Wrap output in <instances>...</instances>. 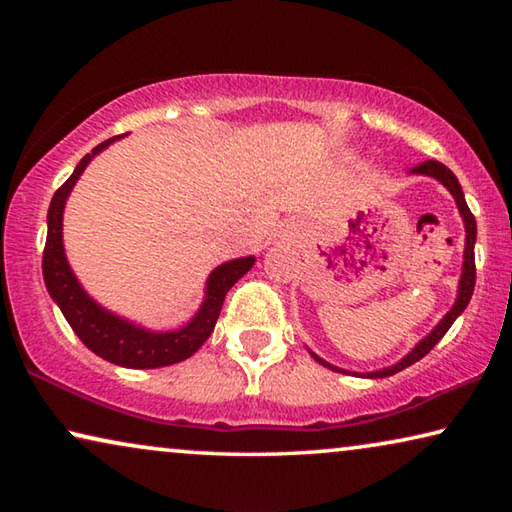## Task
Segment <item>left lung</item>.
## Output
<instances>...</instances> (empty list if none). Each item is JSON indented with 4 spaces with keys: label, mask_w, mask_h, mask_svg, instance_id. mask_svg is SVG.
Returning <instances> with one entry per match:
<instances>
[{
    "label": "left lung",
    "mask_w": 512,
    "mask_h": 512,
    "mask_svg": "<svg viewBox=\"0 0 512 512\" xmlns=\"http://www.w3.org/2000/svg\"><path fill=\"white\" fill-rule=\"evenodd\" d=\"M413 173H422V176H431V178H436V180H440V183H443L449 192H452V196L456 198V205H458V210H461V216H463V221H465V232H467V237H465V262H463V275H461V282H458V298H456V302H454V307L449 309V314L440 320V323L433 327V332L427 336V339H422L418 345H415V348L406 354V357L400 361V363H395V366H391V368H384V370H375V372H368V377L370 379H377V377H391V375H395V372H400V370H404V368H409L411 363H415V361H420L424 354H429L431 350H433V345H436L440 339H443V336L447 334V329L452 327V323L454 320L463 314V309L470 305V298H472V293H474V282H476V266H474V241H476V221H474V214L470 212V207H467V203H465V196H463V189H461V185H458V178L454 176L452 171H449L443 162H436V160H427V162H422V164H418V167H413L411 169ZM311 357H314L320 366H325V368H329V370H339V372H345V370H341V368H336V366H329L327 361H323L320 357H316L314 352H311Z\"/></svg>",
    "instance_id": "obj_1"
}]
</instances>
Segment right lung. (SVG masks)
<instances>
[{"instance_id":"right-lung-1","label":"right lung","mask_w":512,"mask_h":512,"mask_svg":"<svg viewBox=\"0 0 512 512\" xmlns=\"http://www.w3.org/2000/svg\"><path fill=\"white\" fill-rule=\"evenodd\" d=\"M121 135L110 137V140L94 146L92 153L76 164L72 176L56 189L51 198L49 214H47V244L42 253V275L49 296L58 302L60 311L67 318L69 327L74 334L101 359L124 368H160L171 366V363L185 361L210 339L214 332L216 318L221 314L225 293H228L239 277H244L255 264V257L232 259L219 268H214L210 280H207L205 302L192 323L176 332H146L142 327H135L126 320L112 316L110 311L101 309L97 302L88 298V293L81 289L76 277L69 268L63 253V207L69 192L81 178L83 169L88 167L94 155L101 153L108 144L119 140Z\"/></svg>"}]
</instances>
